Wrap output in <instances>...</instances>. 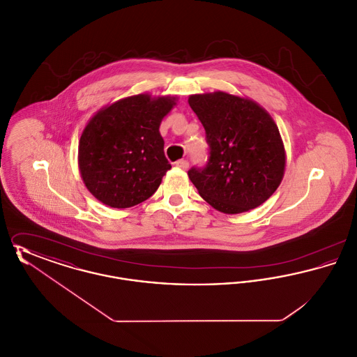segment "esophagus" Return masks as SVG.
Instances as JSON below:
<instances>
[{
  "label": "esophagus",
  "mask_w": 357,
  "mask_h": 357,
  "mask_svg": "<svg viewBox=\"0 0 357 357\" xmlns=\"http://www.w3.org/2000/svg\"><path fill=\"white\" fill-rule=\"evenodd\" d=\"M175 166H176L178 169H181V170H187V169H188V162L185 160V159H181V160L175 162Z\"/></svg>",
  "instance_id": "34e87169"
}]
</instances>
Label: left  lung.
Wrapping results in <instances>:
<instances>
[{"label":"left lung","instance_id":"left-lung-1","mask_svg":"<svg viewBox=\"0 0 357 357\" xmlns=\"http://www.w3.org/2000/svg\"><path fill=\"white\" fill-rule=\"evenodd\" d=\"M204 124L210 158L188 178L215 210L239 214L268 201L285 172L287 153L278 127L258 102L215 91L188 96Z\"/></svg>","mask_w":357,"mask_h":357}]
</instances>
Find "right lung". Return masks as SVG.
Segmentation results:
<instances>
[{"instance_id": "obj_1", "label": "right lung", "mask_w": 357, "mask_h": 357, "mask_svg": "<svg viewBox=\"0 0 357 357\" xmlns=\"http://www.w3.org/2000/svg\"><path fill=\"white\" fill-rule=\"evenodd\" d=\"M176 96L139 93L99 109L79 140V170L88 191L102 204L127 208L149 199L170 170L163 118Z\"/></svg>"}]
</instances>
